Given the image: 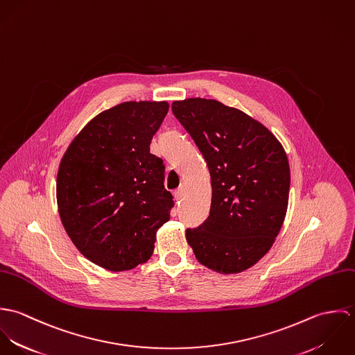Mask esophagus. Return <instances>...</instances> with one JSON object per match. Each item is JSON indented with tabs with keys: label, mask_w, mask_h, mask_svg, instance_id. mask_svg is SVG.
Returning <instances> with one entry per match:
<instances>
[{
	"label": "esophagus",
	"mask_w": 355,
	"mask_h": 355,
	"mask_svg": "<svg viewBox=\"0 0 355 355\" xmlns=\"http://www.w3.org/2000/svg\"><path fill=\"white\" fill-rule=\"evenodd\" d=\"M184 186H180L178 190H175V193H173V196H175V198L176 200H182L183 198V196H184Z\"/></svg>",
	"instance_id": "34e87169"
}]
</instances>
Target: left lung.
Returning a JSON list of instances; mask_svg holds the SVG:
<instances>
[{"label": "left lung", "mask_w": 355, "mask_h": 355, "mask_svg": "<svg viewBox=\"0 0 355 355\" xmlns=\"http://www.w3.org/2000/svg\"><path fill=\"white\" fill-rule=\"evenodd\" d=\"M210 172L206 221L186 239L197 259L223 273H241L272 248L288 206L290 165L282 144L245 112L216 100L173 101Z\"/></svg>", "instance_id": "left-lung-1"}]
</instances>
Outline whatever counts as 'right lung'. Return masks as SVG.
Masks as SVG:
<instances>
[{
	"mask_svg": "<svg viewBox=\"0 0 355 355\" xmlns=\"http://www.w3.org/2000/svg\"><path fill=\"white\" fill-rule=\"evenodd\" d=\"M168 109L166 101L106 109L61 158L55 184L61 223L76 249L107 270L145 263L157 230L171 217L165 166L149 148Z\"/></svg>",
	"mask_w": 355,
	"mask_h": 355,
	"instance_id": "obj_1",
	"label": "right lung"
}]
</instances>
